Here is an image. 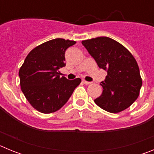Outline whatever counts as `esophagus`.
Wrapping results in <instances>:
<instances>
[{
	"label": "esophagus",
	"instance_id": "obj_1",
	"mask_svg": "<svg viewBox=\"0 0 154 154\" xmlns=\"http://www.w3.org/2000/svg\"><path fill=\"white\" fill-rule=\"evenodd\" d=\"M82 83H84L85 85H89V84L92 83V82H88V81H85V79H82Z\"/></svg>",
	"mask_w": 154,
	"mask_h": 154
}]
</instances>
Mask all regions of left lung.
Masks as SVG:
<instances>
[{"label":"left lung","mask_w":154,"mask_h":154,"mask_svg":"<svg viewBox=\"0 0 154 154\" xmlns=\"http://www.w3.org/2000/svg\"><path fill=\"white\" fill-rule=\"evenodd\" d=\"M98 66L107 72L100 85L103 93L94 100L98 106L117 113L130 107L138 98L142 79L137 62L123 45L108 37L82 42Z\"/></svg>","instance_id":"left-lung-1"}]
</instances>
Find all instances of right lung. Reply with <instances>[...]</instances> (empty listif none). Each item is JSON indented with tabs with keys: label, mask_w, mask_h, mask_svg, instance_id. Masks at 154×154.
I'll return each mask as SVG.
<instances>
[{
	"label": "right lung",
	"mask_w": 154,
	"mask_h": 154,
	"mask_svg": "<svg viewBox=\"0 0 154 154\" xmlns=\"http://www.w3.org/2000/svg\"><path fill=\"white\" fill-rule=\"evenodd\" d=\"M75 41L55 38L37 46L27 55L19 70L21 91L38 112L51 113L67 103L81 79L60 78L58 69L65 65V52Z\"/></svg>",
	"instance_id": "add662e5"
}]
</instances>
